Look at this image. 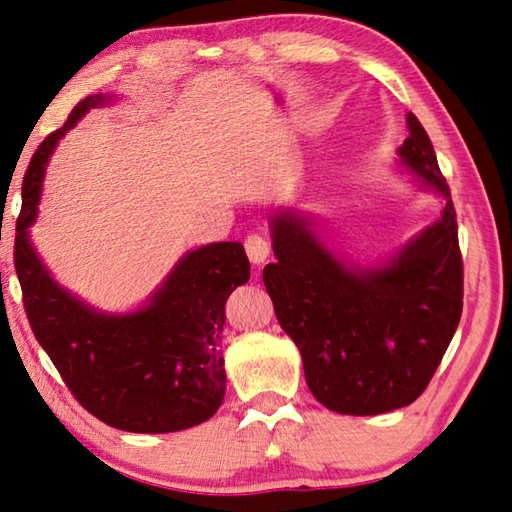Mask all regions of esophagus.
Wrapping results in <instances>:
<instances>
[{"label": "esophagus", "mask_w": 512, "mask_h": 512, "mask_svg": "<svg viewBox=\"0 0 512 512\" xmlns=\"http://www.w3.org/2000/svg\"><path fill=\"white\" fill-rule=\"evenodd\" d=\"M245 251L249 256V261L254 265H263L267 258H270V242H267L263 236H258V233H254V236H249L245 240Z\"/></svg>", "instance_id": "1"}]
</instances>
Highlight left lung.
Segmentation results:
<instances>
[{"label": "left lung", "mask_w": 512, "mask_h": 512, "mask_svg": "<svg viewBox=\"0 0 512 512\" xmlns=\"http://www.w3.org/2000/svg\"><path fill=\"white\" fill-rule=\"evenodd\" d=\"M399 167L445 199L442 215L372 265L342 261L311 215L270 217L276 263L263 270L281 329L295 342L313 397L340 415H381L422 395L463 313L454 201L413 113Z\"/></svg>", "instance_id": "8db88e82"}]
</instances>
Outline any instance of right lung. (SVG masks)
Listing matches in <instances>:
<instances>
[{
    "label": "right lung",
    "mask_w": 512,
    "mask_h": 512,
    "mask_svg": "<svg viewBox=\"0 0 512 512\" xmlns=\"http://www.w3.org/2000/svg\"><path fill=\"white\" fill-rule=\"evenodd\" d=\"M115 95H90L33 154L22 181L15 270L33 335L79 404L131 433H172L211 420L222 406L224 304L249 281L240 242H211L179 258L145 304L106 313L58 286L31 245L49 158L90 108Z\"/></svg>",
    "instance_id": "obj_1"
}]
</instances>
